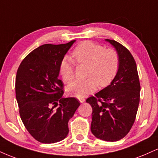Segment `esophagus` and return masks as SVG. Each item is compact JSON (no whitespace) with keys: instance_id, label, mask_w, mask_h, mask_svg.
<instances>
[{"instance_id":"34e87169","label":"esophagus","mask_w":158,"mask_h":158,"mask_svg":"<svg viewBox=\"0 0 158 158\" xmlns=\"http://www.w3.org/2000/svg\"><path fill=\"white\" fill-rule=\"evenodd\" d=\"M78 99H79V102H80L81 103L84 102L85 101V98H83V97H79V98H78Z\"/></svg>"}]
</instances>
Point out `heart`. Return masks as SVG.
Segmentation results:
<instances>
[{"instance_id":"b5f03b06","label":"heart","mask_w":158,"mask_h":158,"mask_svg":"<svg viewBox=\"0 0 158 158\" xmlns=\"http://www.w3.org/2000/svg\"><path fill=\"white\" fill-rule=\"evenodd\" d=\"M73 56L78 64L88 65V79L75 81L67 88L68 94L78 98L93 93L98 86L101 88L108 86L117 77L120 66V58L115 49H106L92 41H83L76 47ZM75 62L68 56L61 59L59 71L67 84L75 78Z\"/></svg>"}]
</instances>
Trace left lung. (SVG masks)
<instances>
[{
	"mask_svg": "<svg viewBox=\"0 0 158 158\" xmlns=\"http://www.w3.org/2000/svg\"><path fill=\"white\" fill-rule=\"evenodd\" d=\"M110 42L120 58L117 77L110 85L88 97L91 106L93 135L102 140H119L126 137L134 125L139 102L140 84L137 64L129 50L114 40Z\"/></svg>",
	"mask_w": 158,
	"mask_h": 158,
	"instance_id": "obj_1",
	"label": "left lung"
}]
</instances>
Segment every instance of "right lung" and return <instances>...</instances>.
I'll return each instance as SVG.
<instances>
[{
	"label": "right lung",
	"instance_id": "right-lung-1",
	"mask_svg": "<svg viewBox=\"0 0 158 158\" xmlns=\"http://www.w3.org/2000/svg\"><path fill=\"white\" fill-rule=\"evenodd\" d=\"M74 41L41 45L29 53L18 69L15 94L20 117L29 133L40 143L64 139L69 119L80 105L74 97L61 98L64 85L59 79L61 59Z\"/></svg>",
	"mask_w": 158,
	"mask_h": 158
}]
</instances>
